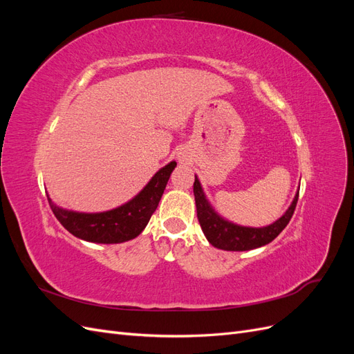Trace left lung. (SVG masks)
<instances>
[{
	"mask_svg": "<svg viewBox=\"0 0 354 354\" xmlns=\"http://www.w3.org/2000/svg\"><path fill=\"white\" fill-rule=\"evenodd\" d=\"M194 194L196 202L198 220L203 234H205V238L212 246L224 251H250L270 243L277 234L286 227V224L292 217L298 201L297 190L291 205L288 207V209L283 212V216L281 218H277L274 223L269 224V226L250 227L241 226V224H236L220 216V214L212 208L211 202L208 201L205 192L202 189L201 181L196 176L194 183Z\"/></svg>",
	"mask_w": 354,
	"mask_h": 354,
	"instance_id": "8db88e82",
	"label": "left lung"
}]
</instances>
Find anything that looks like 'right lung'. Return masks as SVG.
<instances>
[{
    "label": "right lung",
    "instance_id": "obj_1",
    "mask_svg": "<svg viewBox=\"0 0 354 354\" xmlns=\"http://www.w3.org/2000/svg\"><path fill=\"white\" fill-rule=\"evenodd\" d=\"M177 162L158 169L149 183L122 205L103 212H80L62 208L48 198L50 208L60 224L73 236L93 243H121L140 234L162 198L168 178Z\"/></svg>",
    "mask_w": 354,
    "mask_h": 354
}]
</instances>
